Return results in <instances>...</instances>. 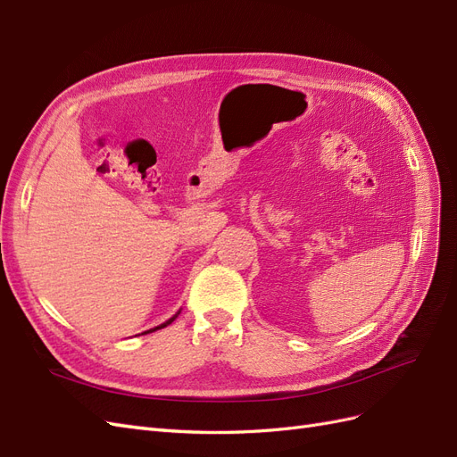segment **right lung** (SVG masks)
<instances>
[{"instance_id": "right-lung-1", "label": "right lung", "mask_w": 457, "mask_h": 457, "mask_svg": "<svg viewBox=\"0 0 457 457\" xmlns=\"http://www.w3.org/2000/svg\"><path fill=\"white\" fill-rule=\"evenodd\" d=\"M179 312H181V311H179ZM179 312H177V314H175V316H171V318H170V320H168V322H163V324H160V326H156V328H152V329H148V331H145V334H152V331H156V329H162V328H165V326H170V324H171V322H173V320H175V318H177V316H179Z\"/></svg>"}]
</instances>
